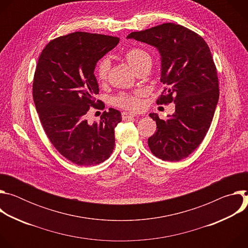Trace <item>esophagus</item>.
I'll return each instance as SVG.
<instances>
[{
    "instance_id": "1",
    "label": "esophagus",
    "mask_w": 248,
    "mask_h": 248,
    "mask_svg": "<svg viewBox=\"0 0 248 248\" xmlns=\"http://www.w3.org/2000/svg\"><path fill=\"white\" fill-rule=\"evenodd\" d=\"M136 115L133 114V113H129V112H124L122 114V118L123 120H127V119H130V118H135Z\"/></svg>"
}]
</instances>
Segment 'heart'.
Wrapping results in <instances>:
<instances>
[{
  "mask_svg": "<svg viewBox=\"0 0 248 248\" xmlns=\"http://www.w3.org/2000/svg\"><path fill=\"white\" fill-rule=\"evenodd\" d=\"M125 58L129 64L136 70L141 65L152 63V58L148 52L138 47L130 48L125 52ZM110 61L108 58H102L96 65V77L98 80L105 81L108 78ZM144 95L143 90H137L133 93H121L113 99L115 105L128 110H137L141 107V97Z\"/></svg>",
  "mask_w": 248,
  "mask_h": 248,
  "instance_id": "1",
  "label": "heart"
}]
</instances>
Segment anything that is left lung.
I'll use <instances>...</instances> for the list:
<instances>
[{
	"mask_svg": "<svg viewBox=\"0 0 248 248\" xmlns=\"http://www.w3.org/2000/svg\"><path fill=\"white\" fill-rule=\"evenodd\" d=\"M127 38L152 45L161 54L165 87L156 103L173 102L175 112L167 120L149 114L157 130L148 146L159 159L181 161L203 141L218 104V75L210 49L200 35L170 22L131 32Z\"/></svg>",
	"mask_w": 248,
	"mask_h": 248,
	"instance_id": "1",
	"label": "left lung"
}]
</instances>
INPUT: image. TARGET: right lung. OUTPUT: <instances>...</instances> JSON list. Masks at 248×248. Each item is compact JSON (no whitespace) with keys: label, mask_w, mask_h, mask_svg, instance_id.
<instances>
[{"label":"right lung","mask_w":248,"mask_h":248,"mask_svg":"<svg viewBox=\"0 0 248 248\" xmlns=\"http://www.w3.org/2000/svg\"><path fill=\"white\" fill-rule=\"evenodd\" d=\"M120 39L108 35L74 32L50 41L35 69L33 100L42 126L54 147L78 166L107 160L115 147V127L120 111L104 112L99 122L88 124L90 107L100 109L94 69L97 62Z\"/></svg>","instance_id":"add662e5"}]
</instances>
